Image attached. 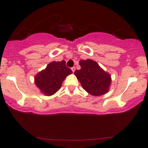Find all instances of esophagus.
<instances>
[{"instance_id":"34e87169","label":"esophagus","mask_w":148,"mask_h":148,"mask_svg":"<svg viewBox=\"0 0 148 148\" xmlns=\"http://www.w3.org/2000/svg\"><path fill=\"white\" fill-rule=\"evenodd\" d=\"M71 70H72L73 73H74L75 71V66H73V67H72V68H71Z\"/></svg>"}]
</instances>
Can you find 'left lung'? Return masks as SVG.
Instances as JSON below:
<instances>
[{
    "mask_svg": "<svg viewBox=\"0 0 148 148\" xmlns=\"http://www.w3.org/2000/svg\"><path fill=\"white\" fill-rule=\"evenodd\" d=\"M79 65L81 69L76 70L74 74L88 94L99 96L108 92L111 84V75L108 73L92 59L81 60Z\"/></svg>",
    "mask_w": 148,
    "mask_h": 148,
    "instance_id": "obj_1",
    "label": "left lung"
}]
</instances>
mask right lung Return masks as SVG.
Returning a JSON list of instances; mask_svg holds the SVG:
<instances>
[{
	"instance_id": "add662e5",
	"label": "right lung",
	"mask_w": 148,
	"mask_h": 148,
	"mask_svg": "<svg viewBox=\"0 0 148 148\" xmlns=\"http://www.w3.org/2000/svg\"><path fill=\"white\" fill-rule=\"evenodd\" d=\"M72 73L71 69L66 66L64 60L53 61L36 75L34 82L42 94L52 96L59 90L64 79Z\"/></svg>"
}]
</instances>
